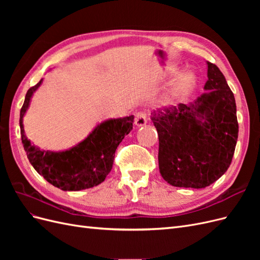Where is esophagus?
I'll return each instance as SVG.
<instances>
[{
  "label": "esophagus",
  "mask_w": 260,
  "mask_h": 260,
  "mask_svg": "<svg viewBox=\"0 0 260 260\" xmlns=\"http://www.w3.org/2000/svg\"><path fill=\"white\" fill-rule=\"evenodd\" d=\"M135 123L138 125V127H142V125H145L147 123V116L145 113L140 112L136 115L135 118Z\"/></svg>",
  "instance_id": "obj_1"
}]
</instances>
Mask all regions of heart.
<instances>
[{
	"mask_svg": "<svg viewBox=\"0 0 260 260\" xmlns=\"http://www.w3.org/2000/svg\"><path fill=\"white\" fill-rule=\"evenodd\" d=\"M178 73V68L170 67L168 69V75L175 76ZM198 79L192 73H184L180 75L177 79L171 83L170 88L162 100V104L166 106H177L181 103H184L187 99L192 95L196 89Z\"/></svg>",
	"mask_w": 260,
	"mask_h": 260,
	"instance_id": "b5f03b06",
	"label": "heart"
}]
</instances>
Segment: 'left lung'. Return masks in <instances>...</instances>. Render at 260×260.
<instances>
[{"mask_svg": "<svg viewBox=\"0 0 260 260\" xmlns=\"http://www.w3.org/2000/svg\"><path fill=\"white\" fill-rule=\"evenodd\" d=\"M207 66L206 92L194 103L157 109L151 116L159 139L160 175L174 186L214 183L229 168L235 151V99L220 69L209 61Z\"/></svg>", "mask_w": 260, "mask_h": 260, "instance_id": "1", "label": "left lung"}]
</instances>
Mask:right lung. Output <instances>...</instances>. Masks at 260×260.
I'll return each instance as SVG.
<instances>
[{"instance_id":"obj_1","label":"right lung","mask_w":260,"mask_h":260,"mask_svg":"<svg viewBox=\"0 0 260 260\" xmlns=\"http://www.w3.org/2000/svg\"><path fill=\"white\" fill-rule=\"evenodd\" d=\"M41 83L42 79L28 90L20 109L21 142L30 164L39 175L62 191H80L99 185L111 172L116 149L132 130L135 117L131 115L103 121L82 142L67 151H41L30 143L22 124L31 96Z\"/></svg>"}]
</instances>
